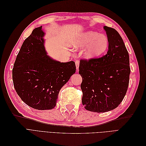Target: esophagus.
<instances>
[{"instance_id": "esophagus-1", "label": "esophagus", "mask_w": 146, "mask_h": 146, "mask_svg": "<svg viewBox=\"0 0 146 146\" xmlns=\"http://www.w3.org/2000/svg\"><path fill=\"white\" fill-rule=\"evenodd\" d=\"M79 64H80V61H79L78 60H77L76 61V68L78 70L79 68Z\"/></svg>"}]
</instances>
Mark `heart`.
I'll use <instances>...</instances> for the list:
<instances>
[{
    "label": "heart",
    "instance_id": "obj_1",
    "mask_svg": "<svg viewBox=\"0 0 146 146\" xmlns=\"http://www.w3.org/2000/svg\"><path fill=\"white\" fill-rule=\"evenodd\" d=\"M77 48H84L83 54L85 58H96L107 51L109 46L108 37L105 35L89 31L83 33L74 42Z\"/></svg>",
    "mask_w": 146,
    "mask_h": 146
}]
</instances>
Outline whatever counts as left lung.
<instances>
[{
  "instance_id": "left-lung-1",
  "label": "left lung",
  "mask_w": 146,
  "mask_h": 146,
  "mask_svg": "<svg viewBox=\"0 0 146 146\" xmlns=\"http://www.w3.org/2000/svg\"><path fill=\"white\" fill-rule=\"evenodd\" d=\"M109 41L107 54L81 59L82 104L88 111L104 113L115 109L124 98L129 83V53L117 31L104 26Z\"/></svg>"
}]
</instances>
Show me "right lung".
Wrapping results in <instances>:
<instances>
[{"label": "right lung", "instance_id": "1", "mask_svg": "<svg viewBox=\"0 0 146 146\" xmlns=\"http://www.w3.org/2000/svg\"><path fill=\"white\" fill-rule=\"evenodd\" d=\"M42 26L25 39L12 70L13 85L21 100L34 109L52 110L59 92L76 70L73 61L61 63L47 55Z\"/></svg>", "mask_w": 146, "mask_h": 146}]
</instances>
